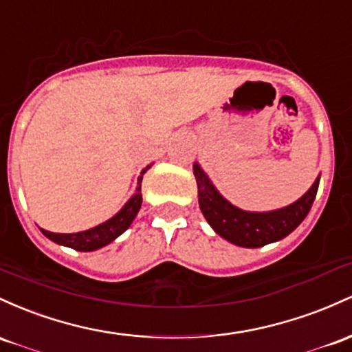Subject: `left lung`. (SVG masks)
<instances>
[{"label":"left lung","mask_w":352,"mask_h":352,"mask_svg":"<svg viewBox=\"0 0 352 352\" xmlns=\"http://www.w3.org/2000/svg\"><path fill=\"white\" fill-rule=\"evenodd\" d=\"M192 173L197 183L201 212L209 226L221 238L241 248H261L264 244L276 243L291 234L309 212L319 186L318 176L306 195H302L289 206L274 211L254 212L236 208L226 197L221 196L197 163L192 164Z\"/></svg>","instance_id":"1"}]
</instances>
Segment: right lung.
Instances as JSON below:
<instances>
[{"mask_svg":"<svg viewBox=\"0 0 352 352\" xmlns=\"http://www.w3.org/2000/svg\"><path fill=\"white\" fill-rule=\"evenodd\" d=\"M151 168V164L146 166V168L141 171V176L138 177V186L136 192L129 197L128 203L121 208L120 212L113 216L111 219L104 221V223L98 224V226L86 229V231L81 232H71V234H59V232H51L46 231V229H41L43 234L46 238L54 241V243L63 244V246L73 248L76 251H96L100 248L106 246L111 241H114L118 236H121L123 232L131 226L133 219L136 218L138 211H140L141 203H143V196H141V181H143V175L148 169Z\"/></svg>","mask_w":352,"mask_h":352,"instance_id":"1","label":"right lung"}]
</instances>
